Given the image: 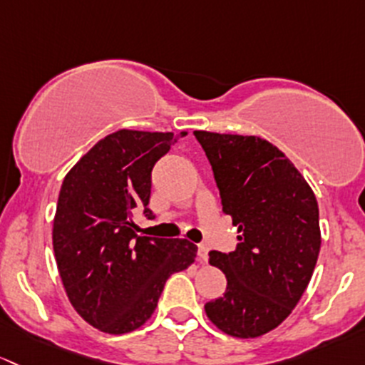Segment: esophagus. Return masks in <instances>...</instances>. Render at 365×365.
<instances>
[{
  "instance_id": "34e87169",
  "label": "esophagus",
  "mask_w": 365,
  "mask_h": 365,
  "mask_svg": "<svg viewBox=\"0 0 365 365\" xmlns=\"http://www.w3.org/2000/svg\"><path fill=\"white\" fill-rule=\"evenodd\" d=\"M207 257H209V250L205 244H198V260L200 262H207Z\"/></svg>"
}]
</instances>
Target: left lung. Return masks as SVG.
Segmentation results:
<instances>
[{"instance_id":"obj_1","label":"left lung","mask_w":365,"mask_h":365,"mask_svg":"<svg viewBox=\"0 0 365 365\" xmlns=\"http://www.w3.org/2000/svg\"><path fill=\"white\" fill-rule=\"evenodd\" d=\"M217 184L237 247L210 251L227 292L205 304L209 320L234 337L276 329L297 306L320 253L318 202L290 160L260 137L195 131Z\"/></svg>"}]
</instances>
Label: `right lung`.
I'll list each match as a JSON object with an SVG mask.
<instances>
[{"mask_svg":"<svg viewBox=\"0 0 365 365\" xmlns=\"http://www.w3.org/2000/svg\"><path fill=\"white\" fill-rule=\"evenodd\" d=\"M186 131H181V137ZM178 137L119 130L93 145L66 174L52 244L71 306L89 325L126 334L151 318L165 283L187 269L197 246L137 234L133 214L148 207L151 172Z\"/></svg>","mask_w":365,"mask_h":365,"instance_id":"right-lung-1","label":"right lung"}]
</instances>
